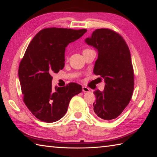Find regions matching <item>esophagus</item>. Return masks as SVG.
Listing matches in <instances>:
<instances>
[{"label": "esophagus", "mask_w": 157, "mask_h": 157, "mask_svg": "<svg viewBox=\"0 0 157 157\" xmlns=\"http://www.w3.org/2000/svg\"><path fill=\"white\" fill-rule=\"evenodd\" d=\"M82 91H83V92H84V93H87V92L90 91V89L88 88V87L83 86L82 87Z\"/></svg>", "instance_id": "obj_1"}]
</instances>
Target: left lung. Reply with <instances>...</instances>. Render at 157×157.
<instances>
[{
    "instance_id": "8db88e82",
    "label": "left lung",
    "mask_w": 157,
    "mask_h": 157,
    "mask_svg": "<svg viewBox=\"0 0 157 157\" xmlns=\"http://www.w3.org/2000/svg\"><path fill=\"white\" fill-rule=\"evenodd\" d=\"M85 41L98 50L94 73L105 82L104 91L94 92L96 101L94 111L100 118L113 120L128 105L134 91V68L129 49L120 34L108 28L97 29Z\"/></svg>"
}]
</instances>
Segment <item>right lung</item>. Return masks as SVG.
<instances>
[{
    "mask_svg": "<svg viewBox=\"0 0 157 157\" xmlns=\"http://www.w3.org/2000/svg\"><path fill=\"white\" fill-rule=\"evenodd\" d=\"M87 30L62 28H44L29 44L18 67L23 102L37 119L54 123L65 115L74 95L82 91L71 82L63 87L52 86V73L64 66L65 48Z\"/></svg>",
    "mask_w": 157,
    "mask_h": 157,
    "instance_id": "right-lung-1",
    "label": "right lung"
}]
</instances>
